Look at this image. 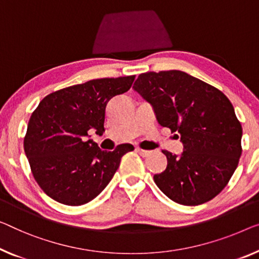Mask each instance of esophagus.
I'll return each mask as SVG.
<instances>
[{"mask_svg": "<svg viewBox=\"0 0 259 259\" xmlns=\"http://www.w3.org/2000/svg\"><path fill=\"white\" fill-rule=\"evenodd\" d=\"M136 151L141 154L142 157H148L151 154V151H149V150H143L141 148H136Z\"/></svg>", "mask_w": 259, "mask_h": 259, "instance_id": "obj_1", "label": "esophagus"}]
</instances>
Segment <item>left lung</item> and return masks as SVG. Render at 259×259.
Returning <instances> with one entry per match:
<instances>
[{
	"mask_svg": "<svg viewBox=\"0 0 259 259\" xmlns=\"http://www.w3.org/2000/svg\"><path fill=\"white\" fill-rule=\"evenodd\" d=\"M134 90L152 106L161 126L178 133L180 156L166 150L164 172L154 175L159 190L177 203L209 201L229 183L242 153V125L221 91L181 71L142 73Z\"/></svg>",
	"mask_w": 259,
	"mask_h": 259,
	"instance_id": "left-lung-1",
	"label": "left lung"
}]
</instances>
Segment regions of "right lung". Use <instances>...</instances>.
I'll list each match as a JSON object with an SVG mask.
<instances>
[{
    "label": "right lung",
    "mask_w": 259,
    "mask_h": 259,
    "mask_svg": "<svg viewBox=\"0 0 259 259\" xmlns=\"http://www.w3.org/2000/svg\"><path fill=\"white\" fill-rule=\"evenodd\" d=\"M135 75L103 78L46 95L29 119L24 151L34 180L50 198L67 206L92 201L113 178L131 144L102 151L86 140L105 131L107 103L130 90Z\"/></svg>",
    "instance_id": "1"
}]
</instances>
